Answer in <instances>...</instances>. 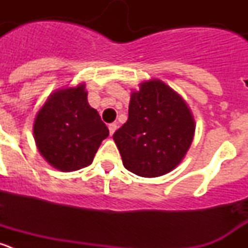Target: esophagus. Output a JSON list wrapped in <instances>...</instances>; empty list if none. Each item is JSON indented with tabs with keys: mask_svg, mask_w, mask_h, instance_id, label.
<instances>
[{
	"mask_svg": "<svg viewBox=\"0 0 248 248\" xmlns=\"http://www.w3.org/2000/svg\"><path fill=\"white\" fill-rule=\"evenodd\" d=\"M117 126H118L117 123H110V124H109L108 128H109V133H110V135H113L114 131L117 130Z\"/></svg>",
	"mask_w": 248,
	"mask_h": 248,
	"instance_id": "1",
	"label": "esophagus"
}]
</instances>
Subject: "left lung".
Instances as JSON below:
<instances>
[{
    "instance_id": "8db88e82",
    "label": "left lung",
    "mask_w": 248,
    "mask_h": 248,
    "mask_svg": "<svg viewBox=\"0 0 248 248\" xmlns=\"http://www.w3.org/2000/svg\"><path fill=\"white\" fill-rule=\"evenodd\" d=\"M191 111L179 94L160 80L131 93L129 117L113 135L123 165L133 174L156 177L176 168L194 139Z\"/></svg>"
}]
</instances>
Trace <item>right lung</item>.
Masks as SVG:
<instances>
[{
	"label": "right lung",
	"mask_w": 248,
	"mask_h": 248,
	"mask_svg": "<svg viewBox=\"0 0 248 248\" xmlns=\"http://www.w3.org/2000/svg\"><path fill=\"white\" fill-rule=\"evenodd\" d=\"M84 84L52 94L37 113L34 140L52 166L74 171L91 165L109 130L87 100Z\"/></svg>",
	"instance_id": "right-lung-1"
}]
</instances>
